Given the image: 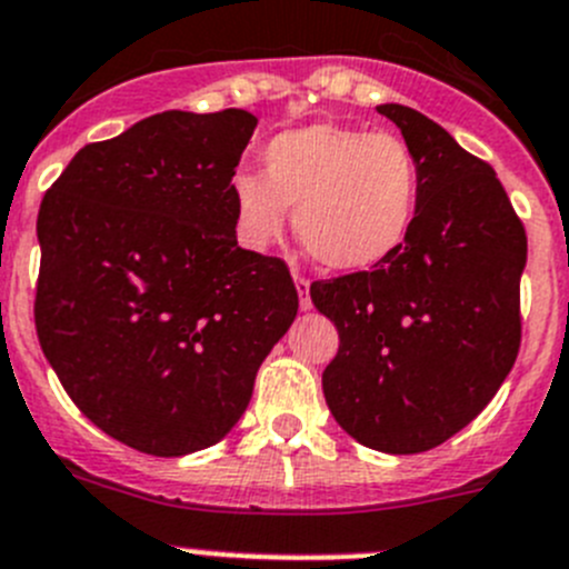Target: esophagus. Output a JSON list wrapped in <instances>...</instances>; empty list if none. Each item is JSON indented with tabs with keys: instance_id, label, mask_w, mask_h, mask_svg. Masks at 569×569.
I'll list each match as a JSON object with an SVG mask.
<instances>
[{
	"instance_id": "34e87169",
	"label": "esophagus",
	"mask_w": 569,
	"mask_h": 569,
	"mask_svg": "<svg viewBox=\"0 0 569 569\" xmlns=\"http://www.w3.org/2000/svg\"><path fill=\"white\" fill-rule=\"evenodd\" d=\"M293 281H296V290H299V296H301V310H310L312 307V301H310V281L305 279V276L301 273H293Z\"/></svg>"
}]
</instances>
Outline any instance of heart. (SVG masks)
<instances>
[{"instance_id": "heart-1", "label": "heart", "mask_w": 569, "mask_h": 569, "mask_svg": "<svg viewBox=\"0 0 569 569\" xmlns=\"http://www.w3.org/2000/svg\"><path fill=\"white\" fill-rule=\"evenodd\" d=\"M264 176L231 178L237 231L264 248L288 226L318 264L360 273L391 259L419 212V161L402 137L338 122L281 131L264 144Z\"/></svg>"}]
</instances>
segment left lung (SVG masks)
<instances>
[{
  "label": "left lung",
  "instance_id": "1",
  "mask_svg": "<svg viewBox=\"0 0 569 569\" xmlns=\"http://www.w3.org/2000/svg\"><path fill=\"white\" fill-rule=\"evenodd\" d=\"M377 111L419 161L413 231L377 268L316 281L310 299L340 335L323 369L335 421L362 447L413 456L463 430L511 371L528 237L486 161L413 108Z\"/></svg>",
  "mask_w": 569,
  "mask_h": 569
}]
</instances>
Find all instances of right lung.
Wrapping results in <instances>:
<instances>
[{"mask_svg": "<svg viewBox=\"0 0 569 569\" xmlns=\"http://www.w3.org/2000/svg\"><path fill=\"white\" fill-rule=\"evenodd\" d=\"M253 128L153 113L78 150L38 209V343L86 419L148 456L218 443L299 312L288 264L237 246Z\"/></svg>", "mask_w": 569, "mask_h": 569, "instance_id": "obj_1", "label": "right lung"}]
</instances>
